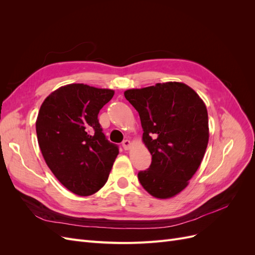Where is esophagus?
<instances>
[{
	"label": "esophagus",
	"mask_w": 255,
	"mask_h": 255,
	"mask_svg": "<svg viewBox=\"0 0 255 255\" xmlns=\"http://www.w3.org/2000/svg\"><path fill=\"white\" fill-rule=\"evenodd\" d=\"M130 144H132V143H130V141L128 139H126V140L122 141V146H123V149H125V150H128L130 148Z\"/></svg>",
	"instance_id": "34e87169"
}]
</instances>
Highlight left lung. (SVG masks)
<instances>
[{"instance_id":"1","label":"left lung","mask_w":255,"mask_h":255,"mask_svg":"<svg viewBox=\"0 0 255 255\" xmlns=\"http://www.w3.org/2000/svg\"><path fill=\"white\" fill-rule=\"evenodd\" d=\"M125 97L139 114L142 140L152 155L138 180L150 195L168 199L181 192L196 173L208 142L204 102L177 82L128 89Z\"/></svg>"}]
</instances>
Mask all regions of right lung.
<instances>
[{
  "mask_svg": "<svg viewBox=\"0 0 255 255\" xmlns=\"http://www.w3.org/2000/svg\"><path fill=\"white\" fill-rule=\"evenodd\" d=\"M114 94L111 89L70 84L53 91L39 110L36 133L43 158L75 195L89 196L102 188L119 153L98 119Z\"/></svg>",
  "mask_w": 255,
  "mask_h": 255,
  "instance_id": "add662e5",
  "label": "right lung"
}]
</instances>
